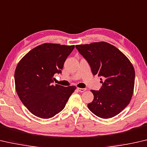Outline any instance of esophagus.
<instances>
[{"label": "esophagus", "instance_id": "esophagus-1", "mask_svg": "<svg viewBox=\"0 0 147 147\" xmlns=\"http://www.w3.org/2000/svg\"><path fill=\"white\" fill-rule=\"evenodd\" d=\"M77 89H78V91H79V92H85V91L86 90V88H77Z\"/></svg>", "mask_w": 147, "mask_h": 147}]
</instances>
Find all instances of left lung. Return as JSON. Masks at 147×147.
<instances>
[{
    "label": "left lung",
    "instance_id": "obj_1",
    "mask_svg": "<svg viewBox=\"0 0 147 147\" xmlns=\"http://www.w3.org/2000/svg\"><path fill=\"white\" fill-rule=\"evenodd\" d=\"M90 66L94 76L102 83L99 90H92L94 100L88 103L92 113L109 119L120 113L130 102L134 92L135 70L128 58L106 42L76 46Z\"/></svg>",
    "mask_w": 147,
    "mask_h": 147
}]
</instances>
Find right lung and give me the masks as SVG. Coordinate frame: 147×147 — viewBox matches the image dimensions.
I'll use <instances>...</instances> for the list:
<instances>
[{
    "label": "right lung",
    "mask_w": 147,
    "mask_h": 147,
    "mask_svg": "<svg viewBox=\"0 0 147 147\" xmlns=\"http://www.w3.org/2000/svg\"><path fill=\"white\" fill-rule=\"evenodd\" d=\"M74 45L44 44L34 48L18 64L16 89L23 105L42 119L54 117L64 109L75 86L54 85L53 76L61 74Z\"/></svg>",
    "instance_id": "right-lung-1"
}]
</instances>
